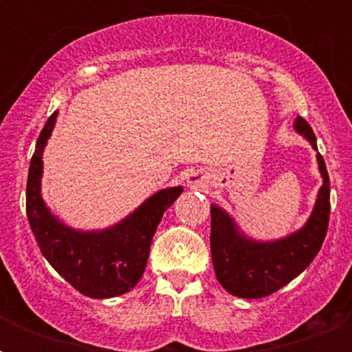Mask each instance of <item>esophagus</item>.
I'll use <instances>...</instances> for the list:
<instances>
[{"instance_id": "34e87169", "label": "esophagus", "mask_w": 352, "mask_h": 352, "mask_svg": "<svg viewBox=\"0 0 352 352\" xmlns=\"http://www.w3.org/2000/svg\"><path fill=\"white\" fill-rule=\"evenodd\" d=\"M188 186H204L206 181H204V177L201 173H190L186 179Z\"/></svg>"}]
</instances>
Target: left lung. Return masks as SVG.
<instances>
[{"label": "left lung", "instance_id": "8db88e82", "mask_svg": "<svg viewBox=\"0 0 352 352\" xmlns=\"http://www.w3.org/2000/svg\"><path fill=\"white\" fill-rule=\"evenodd\" d=\"M294 129L318 151L316 137L305 118H296ZM316 159L323 179L316 204L305 226L287 237L274 241L250 239L239 232V226L225 210L212 204V261L217 281L232 296L257 300L274 294L298 278L320 252L331 214V182L323 157L318 153Z\"/></svg>", "mask_w": 352, "mask_h": 352}]
</instances>
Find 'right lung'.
<instances>
[{"instance_id": "obj_1", "label": "right lung", "mask_w": 352, "mask_h": 352, "mask_svg": "<svg viewBox=\"0 0 352 352\" xmlns=\"http://www.w3.org/2000/svg\"><path fill=\"white\" fill-rule=\"evenodd\" d=\"M58 111L41 129L27 179V219L41 254L67 283L95 300L126 294L142 278L149 246L162 215L182 193V186L164 188L146 199L133 214L104 230H74L51 214L41 197L43 149Z\"/></svg>"}]
</instances>
